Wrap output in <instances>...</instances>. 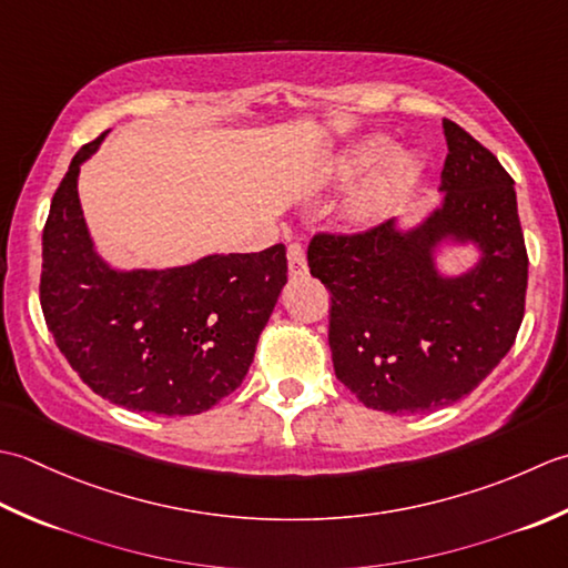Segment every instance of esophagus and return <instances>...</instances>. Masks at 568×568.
<instances>
[{
	"instance_id": "obj_1",
	"label": "esophagus",
	"mask_w": 568,
	"mask_h": 568,
	"mask_svg": "<svg viewBox=\"0 0 568 568\" xmlns=\"http://www.w3.org/2000/svg\"><path fill=\"white\" fill-rule=\"evenodd\" d=\"M286 262H288V274L292 276L306 274V254L298 242H292V245L286 247Z\"/></svg>"
}]
</instances>
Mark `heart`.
Wrapping results in <instances>:
<instances>
[{
    "label": "heart",
    "instance_id": "obj_1",
    "mask_svg": "<svg viewBox=\"0 0 568 568\" xmlns=\"http://www.w3.org/2000/svg\"><path fill=\"white\" fill-rule=\"evenodd\" d=\"M387 149L389 144L385 139H367V142L348 149L331 169L333 181L348 183L369 166H375L377 160L381 161L351 203L348 215L355 225H367L387 215L389 211H395L422 179L424 164L419 156L409 152L387 154Z\"/></svg>",
    "mask_w": 568,
    "mask_h": 568
}]
</instances>
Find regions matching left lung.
<instances>
[{
    "mask_svg": "<svg viewBox=\"0 0 568 568\" xmlns=\"http://www.w3.org/2000/svg\"><path fill=\"white\" fill-rule=\"evenodd\" d=\"M444 205L399 233L392 220L316 233L308 267L331 292L333 369L365 407L419 414L470 395L510 353L525 318L527 247L515 181L490 149L444 120ZM476 241L481 262L444 281L433 247Z\"/></svg>",
    "mask_w": 568,
    "mask_h": 568,
    "instance_id": "obj_1",
    "label": "left lung"
}]
</instances>
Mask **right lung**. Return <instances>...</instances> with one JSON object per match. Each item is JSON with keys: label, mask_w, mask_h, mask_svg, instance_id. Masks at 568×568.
<instances>
[{"label": "right lung", "mask_w": 568, "mask_h": 568, "mask_svg": "<svg viewBox=\"0 0 568 568\" xmlns=\"http://www.w3.org/2000/svg\"><path fill=\"white\" fill-rule=\"evenodd\" d=\"M80 146L43 227L41 308L58 351L85 385L124 409L189 416L235 392L286 284V247L211 254L189 267L114 272L78 201Z\"/></svg>", "instance_id": "add662e5"}]
</instances>
